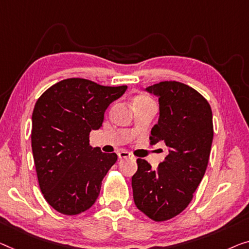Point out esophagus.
<instances>
[{
  "label": "esophagus",
  "mask_w": 249,
  "mask_h": 249,
  "mask_svg": "<svg viewBox=\"0 0 249 249\" xmlns=\"http://www.w3.org/2000/svg\"><path fill=\"white\" fill-rule=\"evenodd\" d=\"M118 158H120L121 160H125V159L131 158V154H129L128 152H126V151H121L120 153H118Z\"/></svg>",
  "instance_id": "obj_1"
}]
</instances>
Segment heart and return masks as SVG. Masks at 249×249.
Returning a JSON list of instances; mask_svg holds the SVG:
<instances>
[{"label":"heart","mask_w":249,"mask_h":249,"mask_svg":"<svg viewBox=\"0 0 249 249\" xmlns=\"http://www.w3.org/2000/svg\"><path fill=\"white\" fill-rule=\"evenodd\" d=\"M136 99H146V101H151L150 98L146 97V96H140V97H137Z\"/></svg>","instance_id":"obj_1"}]
</instances>
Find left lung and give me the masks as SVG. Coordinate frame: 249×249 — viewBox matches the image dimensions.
I'll use <instances>...</instances> for the list:
<instances>
[{
  "label": "left lung",
  "mask_w": 249,
  "mask_h": 249,
  "mask_svg": "<svg viewBox=\"0 0 249 249\" xmlns=\"http://www.w3.org/2000/svg\"><path fill=\"white\" fill-rule=\"evenodd\" d=\"M145 90L159 98L160 112L150 144L164 142L169 154L157 170L137 159L133 199L152 220L164 221L188 207L205 176L213 139V112L202 95L182 83L162 81Z\"/></svg>",
  "instance_id": "1"
}]
</instances>
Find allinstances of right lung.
<instances>
[{"instance_id":"obj_1","label":"right lung","mask_w":249,"mask_h":249,"mask_svg":"<svg viewBox=\"0 0 249 249\" xmlns=\"http://www.w3.org/2000/svg\"><path fill=\"white\" fill-rule=\"evenodd\" d=\"M126 89L69 78L36 101L32 113L33 160L44 199L59 213L78 214L97 200L104 177L117 155L91 147L89 133L102 127L107 107Z\"/></svg>"}]
</instances>
